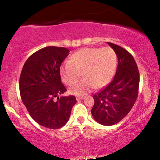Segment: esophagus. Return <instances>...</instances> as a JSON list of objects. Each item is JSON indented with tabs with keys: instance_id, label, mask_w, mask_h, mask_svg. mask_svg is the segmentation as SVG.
<instances>
[{
	"instance_id": "esophagus-1",
	"label": "esophagus",
	"mask_w": 160,
	"mask_h": 160,
	"mask_svg": "<svg viewBox=\"0 0 160 160\" xmlns=\"http://www.w3.org/2000/svg\"><path fill=\"white\" fill-rule=\"evenodd\" d=\"M83 98H84V96H82V95H81V96H77V100L78 101L82 100Z\"/></svg>"
}]
</instances>
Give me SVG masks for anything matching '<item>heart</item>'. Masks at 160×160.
<instances>
[{"label":"heart","instance_id":"obj_1","mask_svg":"<svg viewBox=\"0 0 160 160\" xmlns=\"http://www.w3.org/2000/svg\"><path fill=\"white\" fill-rule=\"evenodd\" d=\"M117 56L111 47L83 48L71 55L68 62L60 67L62 81L71 86L81 76L84 78L70 89L74 95H83L92 88L107 86L115 74Z\"/></svg>","mask_w":160,"mask_h":160}]
</instances>
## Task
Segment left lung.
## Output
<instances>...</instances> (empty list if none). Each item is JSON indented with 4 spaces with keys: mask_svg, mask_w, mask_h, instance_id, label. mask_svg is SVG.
Segmentation results:
<instances>
[{
    "mask_svg": "<svg viewBox=\"0 0 160 160\" xmlns=\"http://www.w3.org/2000/svg\"><path fill=\"white\" fill-rule=\"evenodd\" d=\"M115 51L118 65L115 77L102 91L93 95L92 115L103 126L119 122L131 111L138 95L140 77L133 56L127 50L108 42Z\"/></svg>",
    "mask_w": 160,
    "mask_h": 160,
    "instance_id": "left-lung-1",
    "label": "left lung"
}]
</instances>
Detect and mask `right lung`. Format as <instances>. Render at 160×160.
I'll return each mask as SVG.
<instances>
[{"instance_id":"obj_1","label":"right lung","mask_w":160,"mask_h":160,"mask_svg":"<svg viewBox=\"0 0 160 160\" xmlns=\"http://www.w3.org/2000/svg\"><path fill=\"white\" fill-rule=\"evenodd\" d=\"M69 52L58 47L39 49L28 58L20 74L23 104L34 120L46 128L54 129L65 126L77 102L74 95L58 97L67 91L61 81L60 66Z\"/></svg>"}]
</instances>
